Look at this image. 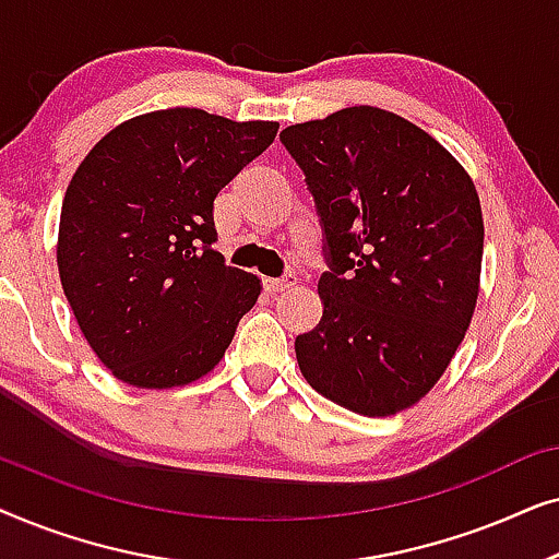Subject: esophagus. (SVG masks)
Wrapping results in <instances>:
<instances>
[{
	"instance_id": "obj_1",
	"label": "esophagus",
	"mask_w": 559,
	"mask_h": 559,
	"mask_svg": "<svg viewBox=\"0 0 559 559\" xmlns=\"http://www.w3.org/2000/svg\"><path fill=\"white\" fill-rule=\"evenodd\" d=\"M295 285H297V277H295V274H285V277L264 280V287H266V293H272V295L287 293V289H293Z\"/></svg>"
}]
</instances>
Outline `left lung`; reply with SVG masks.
I'll return each instance as SVG.
<instances>
[{"mask_svg":"<svg viewBox=\"0 0 559 559\" xmlns=\"http://www.w3.org/2000/svg\"><path fill=\"white\" fill-rule=\"evenodd\" d=\"M323 226V318L297 335L308 384L389 417L438 384L478 300L484 216L471 175L425 129L348 106L280 134Z\"/></svg>","mask_w":559,"mask_h":559,"instance_id":"left-lung-1","label":"left lung"}]
</instances>
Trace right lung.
<instances>
[{
  "instance_id": "obj_1",
  "label": "right lung",
  "mask_w": 559,
  "mask_h": 559,
  "mask_svg": "<svg viewBox=\"0 0 559 559\" xmlns=\"http://www.w3.org/2000/svg\"><path fill=\"white\" fill-rule=\"evenodd\" d=\"M277 121L163 109L114 127L75 170L58 228L60 285L88 346L136 389L201 379L254 308L257 274L213 249V201Z\"/></svg>"
}]
</instances>
